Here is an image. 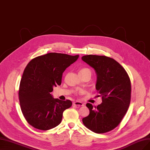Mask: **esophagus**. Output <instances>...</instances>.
<instances>
[{"label":"esophagus","instance_id":"obj_1","mask_svg":"<svg viewBox=\"0 0 150 150\" xmlns=\"http://www.w3.org/2000/svg\"><path fill=\"white\" fill-rule=\"evenodd\" d=\"M73 105L77 106H81L83 105V103L81 102V101H74V102H73Z\"/></svg>","mask_w":150,"mask_h":150}]
</instances>
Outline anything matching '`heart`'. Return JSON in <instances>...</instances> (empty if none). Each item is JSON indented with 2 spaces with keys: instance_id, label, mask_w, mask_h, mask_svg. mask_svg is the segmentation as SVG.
Wrapping results in <instances>:
<instances>
[{
  "instance_id": "heart-1",
  "label": "heart",
  "mask_w": 150,
  "mask_h": 150,
  "mask_svg": "<svg viewBox=\"0 0 150 150\" xmlns=\"http://www.w3.org/2000/svg\"><path fill=\"white\" fill-rule=\"evenodd\" d=\"M86 72H90V73H91L89 69H88V68H82L80 70L79 73H86Z\"/></svg>"
}]
</instances>
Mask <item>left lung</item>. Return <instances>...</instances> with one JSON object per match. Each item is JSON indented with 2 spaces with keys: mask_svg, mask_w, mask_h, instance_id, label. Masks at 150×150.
<instances>
[{
  "mask_svg": "<svg viewBox=\"0 0 150 150\" xmlns=\"http://www.w3.org/2000/svg\"><path fill=\"white\" fill-rule=\"evenodd\" d=\"M82 59L95 71V88L102 97V103L97 107L86 104L90 114L82 122L94 132L103 134L116 128L126 114L130 102V81L122 66L111 58L88 55Z\"/></svg>",
  "mask_w": 150,
  "mask_h": 150,
  "instance_id": "obj_1",
  "label": "left lung"
}]
</instances>
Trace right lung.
Wrapping results in <instances>:
<instances>
[{"mask_svg": "<svg viewBox=\"0 0 150 150\" xmlns=\"http://www.w3.org/2000/svg\"><path fill=\"white\" fill-rule=\"evenodd\" d=\"M78 58V55L49 53L33 59L26 66L20 81L19 100L24 117L34 128L49 130L62 122L63 111L72 102L54 98L51 92L61 84L65 69Z\"/></svg>", "mask_w": 150, "mask_h": 150, "instance_id": "obj_1", "label": "right lung"}]
</instances>
